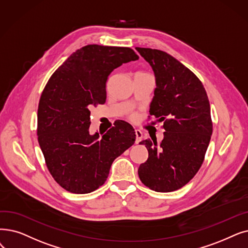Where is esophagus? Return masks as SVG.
<instances>
[{"label": "esophagus", "mask_w": 248, "mask_h": 248, "mask_svg": "<svg viewBox=\"0 0 248 248\" xmlns=\"http://www.w3.org/2000/svg\"><path fill=\"white\" fill-rule=\"evenodd\" d=\"M135 134H136V144H138L142 141L143 133L140 130H135Z\"/></svg>", "instance_id": "34e87169"}]
</instances>
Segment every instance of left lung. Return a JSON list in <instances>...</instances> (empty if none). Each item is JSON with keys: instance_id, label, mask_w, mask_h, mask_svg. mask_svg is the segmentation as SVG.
Instances as JSON below:
<instances>
[{"instance_id": "obj_1", "label": "left lung", "mask_w": 248, "mask_h": 248, "mask_svg": "<svg viewBox=\"0 0 248 248\" xmlns=\"http://www.w3.org/2000/svg\"><path fill=\"white\" fill-rule=\"evenodd\" d=\"M136 49L154 71L150 114L163 122L165 130L160 144L150 139L140 142L149 157L140 165L139 177L150 189L173 191L185 186L203 162L213 133L209 98L196 75L167 52Z\"/></svg>"}]
</instances>
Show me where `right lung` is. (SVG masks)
<instances>
[{
    "mask_svg": "<svg viewBox=\"0 0 248 248\" xmlns=\"http://www.w3.org/2000/svg\"><path fill=\"white\" fill-rule=\"evenodd\" d=\"M138 59L130 47L89 45L73 52L46 83L37 110L38 143L51 176L66 190L97 189L114 159L134 145L135 130L125 122L101 139L89 126L91 107L105 103L110 73Z\"/></svg>",
    "mask_w": 248,
    "mask_h": 248,
    "instance_id": "obj_1",
    "label": "right lung"
}]
</instances>
